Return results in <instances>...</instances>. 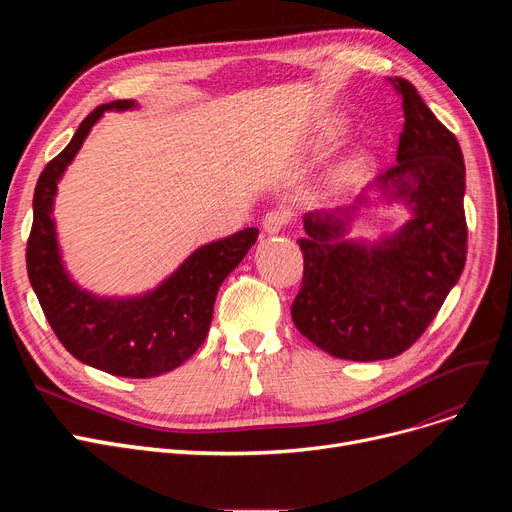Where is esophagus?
<instances>
[{
  "instance_id": "esophagus-1",
  "label": "esophagus",
  "mask_w": 512,
  "mask_h": 512,
  "mask_svg": "<svg viewBox=\"0 0 512 512\" xmlns=\"http://www.w3.org/2000/svg\"><path fill=\"white\" fill-rule=\"evenodd\" d=\"M288 222H290V213L286 209H272V211L265 213L263 230L267 234H278L288 226Z\"/></svg>"
}]
</instances>
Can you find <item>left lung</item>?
<instances>
[{
    "mask_svg": "<svg viewBox=\"0 0 512 512\" xmlns=\"http://www.w3.org/2000/svg\"><path fill=\"white\" fill-rule=\"evenodd\" d=\"M396 164L373 184L413 218L378 245L344 240L357 205L305 215V267L292 321L321 351L348 361L405 353L432 324L467 259L465 164L454 134L405 78ZM363 199V195H361ZM363 203V201H359Z\"/></svg>",
    "mask_w": 512,
    "mask_h": 512,
    "instance_id": "left-lung-1",
    "label": "left lung"
}]
</instances>
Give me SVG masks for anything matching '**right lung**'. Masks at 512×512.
Wrapping results in <instances>:
<instances>
[{
  "mask_svg": "<svg viewBox=\"0 0 512 512\" xmlns=\"http://www.w3.org/2000/svg\"><path fill=\"white\" fill-rule=\"evenodd\" d=\"M130 107H134L132 99L95 107L66 149L41 172L33 197V228L26 242V270L53 334L72 357L120 378H155L197 353L209 332L215 294L255 245L259 230L245 228L209 242L143 297L99 299L80 290L62 265L51 218L53 197L58 180L103 112Z\"/></svg>",
  "mask_w": 512,
  "mask_h": 512,
  "instance_id": "1",
  "label": "right lung"
}]
</instances>
